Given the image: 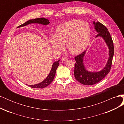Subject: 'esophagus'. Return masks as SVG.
I'll return each mask as SVG.
<instances>
[{
	"mask_svg": "<svg viewBox=\"0 0 124 124\" xmlns=\"http://www.w3.org/2000/svg\"><path fill=\"white\" fill-rule=\"evenodd\" d=\"M67 58L65 57H63L62 58V61H67Z\"/></svg>",
	"mask_w": 124,
	"mask_h": 124,
	"instance_id": "1",
	"label": "esophagus"
}]
</instances>
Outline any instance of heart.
Masks as SVG:
<instances>
[{"label": "heart", "instance_id": "obj_1", "mask_svg": "<svg viewBox=\"0 0 124 124\" xmlns=\"http://www.w3.org/2000/svg\"><path fill=\"white\" fill-rule=\"evenodd\" d=\"M91 31L89 24L79 20H72L59 26L51 36L50 42L53 49L61 51L67 43L71 53L77 54L87 47L91 37Z\"/></svg>", "mask_w": 124, "mask_h": 124}]
</instances>
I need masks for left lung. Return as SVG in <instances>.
Returning <instances> with one entry per match:
<instances>
[{
    "label": "left lung",
    "instance_id": "1",
    "mask_svg": "<svg viewBox=\"0 0 124 124\" xmlns=\"http://www.w3.org/2000/svg\"><path fill=\"white\" fill-rule=\"evenodd\" d=\"M93 24L95 25V28L96 31L98 32L96 37L98 36L102 37L108 46L109 58L104 69L99 72H90L85 70L83 62V57L86 51L75 56L74 59L76 61V63L74 64V74L75 78L80 83L86 85H91L96 84L106 77L111 68L114 52L113 40L107 28L99 22L95 23L93 22Z\"/></svg>",
    "mask_w": 124,
    "mask_h": 124
}]
</instances>
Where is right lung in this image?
Instances as JSON below:
<instances>
[{"mask_svg": "<svg viewBox=\"0 0 124 124\" xmlns=\"http://www.w3.org/2000/svg\"><path fill=\"white\" fill-rule=\"evenodd\" d=\"M31 23H38V24H41L43 25H47L50 23V22L48 21V20L46 19V18H43V17H40L38 18H35V19H33V20H29L28 21L25 22V23L18 26V27H22V26H25L26 25L31 24ZM59 60H58V61L57 62H54L53 65H52V68L49 74L48 75L47 78L43 81L41 82L40 83L37 84L36 85H28V86L31 88H43L44 87H46V86H47L48 85H50L52 83V81H53L54 78L56 69H57V67L59 66Z\"/></svg>", "mask_w": 124, "mask_h": 124, "instance_id": "right-lung-1", "label": "right lung"}]
</instances>
